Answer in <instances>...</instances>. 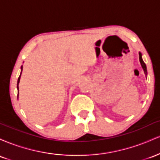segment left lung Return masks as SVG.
I'll return each mask as SVG.
<instances>
[{"label": "left lung", "instance_id": "8db88e82", "mask_svg": "<svg viewBox=\"0 0 160 160\" xmlns=\"http://www.w3.org/2000/svg\"><path fill=\"white\" fill-rule=\"evenodd\" d=\"M139 60H140V63L141 65V67H142L143 70H144V74H145V76H147L148 75V71H147V67H146V65H145V63L143 61L142 59V55H141V52H139Z\"/></svg>", "mask_w": 160, "mask_h": 160}]
</instances>
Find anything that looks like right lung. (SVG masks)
<instances>
[{
	"label": "right lung",
	"instance_id": "obj_1",
	"mask_svg": "<svg viewBox=\"0 0 160 160\" xmlns=\"http://www.w3.org/2000/svg\"><path fill=\"white\" fill-rule=\"evenodd\" d=\"M22 66L21 67V74H20L19 78H18V81H17V89H18V95L17 97H19V80H20V78H21V74H22Z\"/></svg>",
	"mask_w": 160,
	"mask_h": 160
}]
</instances>
